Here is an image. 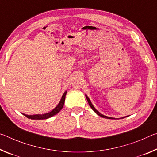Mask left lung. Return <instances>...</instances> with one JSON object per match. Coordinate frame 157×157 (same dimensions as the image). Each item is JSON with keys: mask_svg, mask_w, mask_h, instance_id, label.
<instances>
[{"mask_svg": "<svg viewBox=\"0 0 157 157\" xmlns=\"http://www.w3.org/2000/svg\"><path fill=\"white\" fill-rule=\"evenodd\" d=\"M86 99H87V101H88V104H89V105H90V106L91 107V109L94 110V112L96 113L99 115V116H100V117H104V118H107V119H115V118H114V117H108V116H106V115H104L103 114H101V113H100L98 111V110H97L94 107V106L93 105H92V102L90 101V99H89V97L86 95ZM128 117V115L127 116H125V117H121V118H124V117Z\"/></svg>", "mask_w": 157, "mask_h": 157, "instance_id": "left-lung-1", "label": "left lung"}]
</instances>
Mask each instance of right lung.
I'll return each instance as SVG.
<instances>
[{
    "mask_svg": "<svg viewBox=\"0 0 157 157\" xmlns=\"http://www.w3.org/2000/svg\"><path fill=\"white\" fill-rule=\"evenodd\" d=\"M67 91L64 92V94H63V96L61 97V99L60 102L58 103V104L57 105V106L55 107L51 111L47 113H44V114H35V115H26L23 113V115H25V117H27L28 118L31 120H44V119H48V118L53 117V115H56L60 111V110H62L63 107L64 106V104H65V96L67 94Z\"/></svg>",
    "mask_w": 157,
    "mask_h": 157,
    "instance_id": "right-lung-1",
    "label": "right lung"
}]
</instances>
